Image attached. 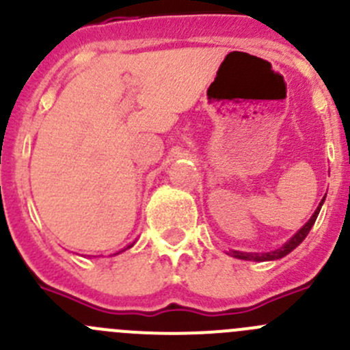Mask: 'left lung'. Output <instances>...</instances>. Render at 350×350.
Returning <instances> with one entry per match:
<instances>
[{"instance_id": "8db88e82", "label": "left lung", "mask_w": 350, "mask_h": 350, "mask_svg": "<svg viewBox=\"0 0 350 350\" xmlns=\"http://www.w3.org/2000/svg\"><path fill=\"white\" fill-rule=\"evenodd\" d=\"M325 198H327V195L323 196V200H321V202H320L318 208L314 210V213H313V215H311V219L308 220V222L304 224V226L301 227V229L297 230V232L294 234V236L291 237L289 241H286V243H284L282 246L279 247V250L267 251V253H247V251L230 250L229 254H230V256L239 258V260H246V261H272V260H280V258H284V256H286V254H289L291 251L296 250V247L299 246L301 243H303L304 237L308 236V232H310L311 227H313V224L317 222V217H318V213H320L321 205H323Z\"/></svg>"}]
</instances>
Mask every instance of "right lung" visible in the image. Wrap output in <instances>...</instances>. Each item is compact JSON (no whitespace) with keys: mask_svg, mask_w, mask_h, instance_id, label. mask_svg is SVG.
I'll return each mask as SVG.
<instances>
[{"mask_svg":"<svg viewBox=\"0 0 350 350\" xmlns=\"http://www.w3.org/2000/svg\"><path fill=\"white\" fill-rule=\"evenodd\" d=\"M133 244H135V243L128 244V246H126V247H124V250H121V251H126V250H130V247H131V246H133ZM121 251H118V253H114V254H120V253H121Z\"/></svg>","mask_w":350,"mask_h":350,"instance_id":"1","label":"right lung"}]
</instances>
